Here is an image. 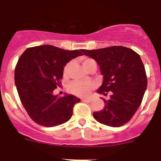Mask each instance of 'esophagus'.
<instances>
[{"label":"esophagus","instance_id":"1","mask_svg":"<svg viewBox=\"0 0 161 161\" xmlns=\"http://www.w3.org/2000/svg\"><path fill=\"white\" fill-rule=\"evenodd\" d=\"M81 101L82 102H90L91 99L90 98H82Z\"/></svg>","mask_w":161,"mask_h":161}]
</instances>
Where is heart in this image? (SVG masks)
Here are the masks:
<instances>
[{"label": "heart", "mask_w": 161, "mask_h": 161, "mask_svg": "<svg viewBox=\"0 0 161 161\" xmlns=\"http://www.w3.org/2000/svg\"><path fill=\"white\" fill-rule=\"evenodd\" d=\"M82 65L85 68V70L92 65H96V62L91 58H82L81 59ZM71 66V62L67 64L64 68L63 74L64 76H66L68 73L69 68ZM96 87L94 82L93 81H78V80H74L71 82L68 86V91L72 94L76 95L78 97H87L90 91Z\"/></svg>", "instance_id": "b5f03b06"}]
</instances>
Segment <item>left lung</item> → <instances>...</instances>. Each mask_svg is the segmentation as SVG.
I'll use <instances>...</instances> for the list:
<instances>
[{
	"instance_id": "left-lung-1",
	"label": "left lung",
	"mask_w": 161,
	"mask_h": 161,
	"mask_svg": "<svg viewBox=\"0 0 161 161\" xmlns=\"http://www.w3.org/2000/svg\"><path fill=\"white\" fill-rule=\"evenodd\" d=\"M84 55L94 59L100 68L103 81L97 90L110 98L104 109L94 112L93 118L106 126L119 127L126 123L139 109L147 80L139 54L130 48L114 46L97 50H82Z\"/></svg>"
}]
</instances>
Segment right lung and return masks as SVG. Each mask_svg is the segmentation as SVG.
Here are the masks:
<instances>
[{
    "label": "right lung",
    "mask_w": 161,
    "mask_h": 161,
    "mask_svg": "<svg viewBox=\"0 0 161 161\" xmlns=\"http://www.w3.org/2000/svg\"><path fill=\"white\" fill-rule=\"evenodd\" d=\"M82 49L68 51L52 45L27 48L15 68L14 80L20 100L30 117L41 126L52 127L68 122L74 105L80 99L72 94L54 95L60 86L65 65Z\"/></svg>",
    "instance_id": "1"
}]
</instances>
